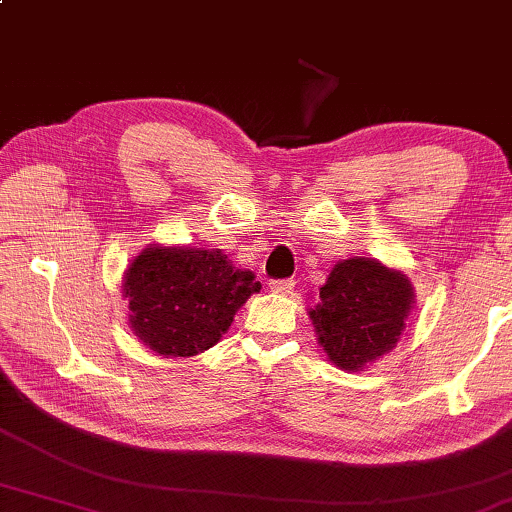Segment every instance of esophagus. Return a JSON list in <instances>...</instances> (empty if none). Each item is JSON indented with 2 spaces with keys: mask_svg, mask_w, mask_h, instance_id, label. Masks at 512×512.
I'll return each instance as SVG.
<instances>
[{
  "mask_svg": "<svg viewBox=\"0 0 512 512\" xmlns=\"http://www.w3.org/2000/svg\"><path fill=\"white\" fill-rule=\"evenodd\" d=\"M293 286H295L293 280H273L271 282V291L280 293V295H286V293L293 291Z\"/></svg>",
  "mask_w": 512,
  "mask_h": 512,
  "instance_id": "obj_1",
  "label": "esophagus"
}]
</instances>
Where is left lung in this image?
Returning <instances> with one entry per match:
<instances>
[{
    "instance_id": "1",
    "label": "left lung",
    "mask_w": 512,
    "mask_h": 512,
    "mask_svg": "<svg viewBox=\"0 0 512 512\" xmlns=\"http://www.w3.org/2000/svg\"><path fill=\"white\" fill-rule=\"evenodd\" d=\"M414 297L410 277L398 268L374 257L342 259L309 311L318 345L342 371H365L401 340Z\"/></svg>"
}]
</instances>
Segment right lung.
I'll use <instances>...</instances> for the list:
<instances>
[{"mask_svg":"<svg viewBox=\"0 0 512 512\" xmlns=\"http://www.w3.org/2000/svg\"><path fill=\"white\" fill-rule=\"evenodd\" d=\"M120 288L138 340L163 358H190L217 345L262 284L219 248L150 244L127 266Z\"/></svg>","mask_w":512,"mask_h":512,"instance_id":"obj_1","label":"right lung"}]
</instances>
